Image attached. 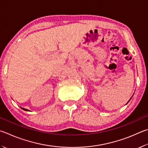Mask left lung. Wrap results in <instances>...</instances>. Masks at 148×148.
I'll return each mask as SVG.
<instances>
[{
	"label": "left lung",
	"instance_id": "8db88e82",
	"mask_svg": "<svg viewBox=\"0 0 148 148\" xmlns=\"http://www.w3.org/2000/svg\"><path fill=\"white\" fill-rule=\"evenodd\" d=\"M130 100H131V99H130ZM130 100H129V101H130Z\"/></svg>",
	"mask_w": 148,
	"mask_h": 148
}]
</instances>
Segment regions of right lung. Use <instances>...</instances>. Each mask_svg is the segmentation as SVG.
<instances>
[{
  "instance_id": "obj_1",
  "label": "right lung",
  "mask_w": 148,
  "mask_h": 148,
  "mask_svg": "<svg viewBox=\"0 0 148 148\" xmlns=\"http://www.w3.org/2000/svg\"><path fill=\"white\" fill-rule=\"evenodd\" d=\"M23 110H25V111H29V110H28V109H25V108H22Z\"/></svg>"
}]
</instances>
